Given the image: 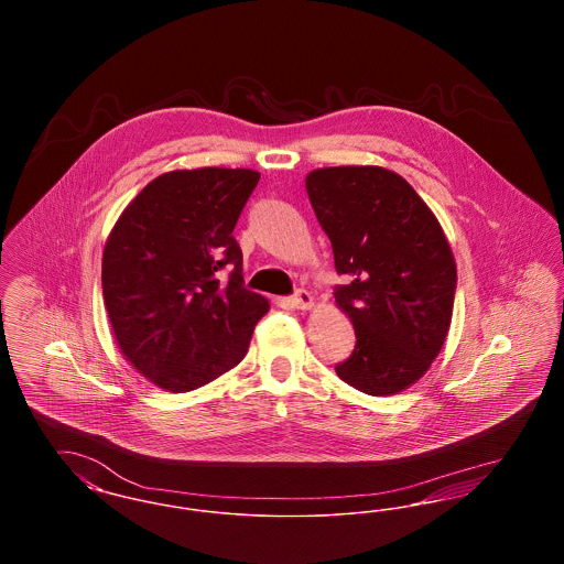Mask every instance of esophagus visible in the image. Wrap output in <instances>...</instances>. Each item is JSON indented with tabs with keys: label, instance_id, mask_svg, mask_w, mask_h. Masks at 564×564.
Here are the masks:
<instances>
[{
	"label": "esophagus",
	"instance_id": "34e87169",
	"mask_svg": "<svg viewBox=\"0 0 564 564\" xmlns=\"http://www.w3.org/2000/svg\"><path fill=\"white\" fill-rule=\"evenodd\" d=\"M292 306L300 308V311H306L313 306V295L308 294L306 290H295L294 295L290 297Z\"/></svg>",
	"mask_w": 564,
	"mask_h": 564
}]
</instances>
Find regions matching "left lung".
I'll use <instances>...</instances> for the list:
<instances>
[{
    "instance_id": "8db88e82",
    "label": "left lung",
    "mask_w": 564,
    "mask_h": 564,
    "mask_svg": "<svg viewBox=\"0 0 564 564\" xmlns=\"http://www.w3.org/2000/svg\"><path fill=\"white\" fill-rule=\"evenodd\" d=\"M306 192L332 242L336 304L355 327V349L336 375L368 395H393L430 370L444 347L456 267L423 198L382 166H327Z\"/></svg>"
}]
</instances>
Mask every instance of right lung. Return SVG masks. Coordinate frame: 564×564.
<instances>
[{"label":"right lung","mask_w":564,"mask_h":564,"mask_svg":"<svg viewBox=\"0 0 564 564\" xmlns=\"http://www.w3.org/2000/svg\"><path fill=\"white\" fill-rule=\"evenodd\" d=\"M260 182L251 169L171 171L118 217L104 249V302L139 375L184 393L235 368L269 300L242 281L232 230Z\"/></svg>","instance_id":"obj_1"}]
</instances>
